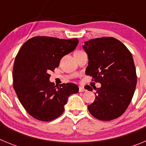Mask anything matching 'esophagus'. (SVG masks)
<instances>
[{
    "label": "esophagus",
    "mask_w": 146,
    "mask_h": 146,
    "mask_svg": "<svg viewBox=\"0 0 146 146\" xmlns=\"http://www.w3.org/2000/svg\"><path fill=\"white\" fill-rule=\"evenodd\" d=\"M86 90H85L84 87H82V86H80L79 87V91L80 92H83V91H85Z\"/></svg>",
    "instance_id": "1"
}]
</instances>
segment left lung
Segmentation results:
<instances>
[{"mask_svg":"<svg viewBox=\"0 0 146 146\" xmlns=\"http://www.w3.org/2000/svg\"><path fill=\"white\" fill-rule=\"evenodd\" d=\"M88 56L86 75L101 83L94 87L96 99L88 106L93 116L101 121L118 118L127 109L137 85L136 69L131 52L113 37L93 38L83 45ZM88 91L93 88L85 86Z\"/></svg>","mask_w":146,"mask_h":146,"instance_id":"obj_1","label":"left lung"}]
</instances>
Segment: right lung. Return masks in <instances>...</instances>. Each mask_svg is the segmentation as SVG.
Returning <instances> with one entry per match:
<instances>
[{"label": "right lung", "instance_id": "right-lung-1", "mask_svg": "<svg viewBox=\"0 0 146 146\" xmlns=\"http://www.w3.org/2000/svg\"><path fill=\"white\" fill-rule=\"evenodd\" d=\"M78 42L77 38L35 36L20 49L13 67V87L33 118L42 121L57 118L64 113L68 97L79 91L74 83L58 86L50 82V72L58 66L63 56L75 50Z\"/></svg>", "mask_w": 146, "mask_h": 146}]
</instances>
